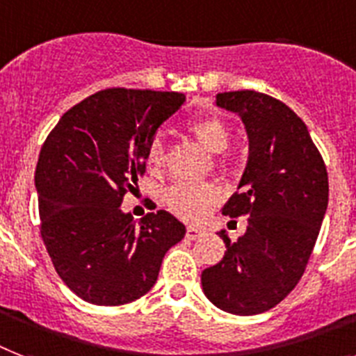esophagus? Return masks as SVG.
I'll return each instance as SVG.
<instances>
[{"mask_svg":"<svg viewBox=\"0 0 356 356\" xmlns=\"http://www.w3.org/2000/svg\"><path fill=\"white\" fill-rule=\"evenodd\" d=\"M204 236V230L201 228H195V227H188L186 228V238L188 239H199Z\"/></svg>","mask_w":356,"mask_h":356,"instance_id":"34e87169","label":"esophagus"}]
</instances>
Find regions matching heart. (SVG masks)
I'll use <instances>...</instances> for the list:
<instances>
[{"label":"heart","mask_w":356,"mask_h":356,"mask_svg":"<svg viewBox=\"0 0 356 356\" xmlns=\"http://www.w3.org/2000/svg\"><path fill=\"white\" fill-rule=\"evenodd\" d=\"M190 131L204 149L210 153H223L230 146L232 133L227 124L218 117L199 118L192 122ZM146 163L149 168H161L164 164V144L159 137H153L146 148ZM216 164L223 166L221 157L216 159ZM221 193L219 188L210 183H175L164 192V203L173 213L186 221L203 219L210 208L218 203Z\"/></svg>","instance_id":"obj_1"}]
</instances>
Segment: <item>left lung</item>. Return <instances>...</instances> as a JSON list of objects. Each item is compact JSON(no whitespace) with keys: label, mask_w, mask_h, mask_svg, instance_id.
Wrapping results in <instances>:
<instances>
[{"label":"left lung","mask_w":356,"mask_h":356,"mask_svg":"<svg viewBox=\"0 0 356 356\" xmlns=\"http://www.w3.org/2000/svg\"><path fill=\"white\" fill-rule=\"evenodd\" d=\"M216 106L236 113L248 137V161L225 216H248L223 259L204 268L207 298L227 313L250 316L278 305L302 278L327 210V170L302 118L276 98L230 91Z\"/></svg>","instance_id":"left-lung-1"}]
</instances>
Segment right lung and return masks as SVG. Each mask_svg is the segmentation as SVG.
I'll list each match as a JSON object with an SVG mask.
<instances>
[{
	"mask_svg": "<svg viewBox=\"0 0 356 356\" xmlns=\"http://www.w3.org/2000/svg\"><path fill=\"white\" fill-rule=\"evenodd\" d=\"M183 93L113 88L63 113L36 164L42 238L58 276L95 305H124L155 285L164 254L186 234L166 210L124 213L146 148Z\"/></svg>",
	"mask_w": 356,
	"mask_h": 356,
	"instance_id": "add662e5",
	"label": "right lung"
}]
</instances>
